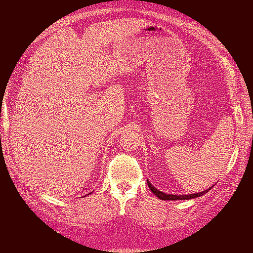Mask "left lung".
<instances>
[{"label":"left lung","mask_w":253,"mask_h":253,"mask_svg":"<svg viewBox=\"0 0 253 253\" xmlns=\"http://www.w3.org/2000/svg\"><path fill=\"white\" fill-rule=\"evenodd\" d=\"M147 184H148V188H150L151 191L153 192V194L156 196V197L162 199V200H182V199H192V198H197L200 197V196L205 195L207 191L211 190V188H208V189L204 190V191H200L197 192V194H190V195H173V194H166V192H162L160 191L159 189H156V188L152 184L150 181L147 180Z\"/></svg>","instance_id":"obj_1"}]
</instances>
